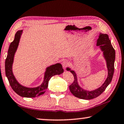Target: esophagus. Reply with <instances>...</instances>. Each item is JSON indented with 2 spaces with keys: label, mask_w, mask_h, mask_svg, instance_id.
Here are the masks:
<instances>
[{
  "label": "esophagus",
  "mask_w": 124,
  "mask_h": 124,
  "mask_svg": "<svg viewBox=\"0 0 124 124\" xmlns=\"http://www.w3.org/2000/svg\"><path fill=\"white\" fill-rule=\"evenodd\" d=\"M62 64L63 67V68L66 69V68H67V67H68V66L69 65V63H68V61H67L64 60L62 62Z\"/></svg>",
  "instance_id": "34e87169"
}]
</instances>
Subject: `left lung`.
Segmentation results:
<instances>
[{
    "instance_id": "left-lung-1",
    "label": "left lung",
    "mask_w": 124,
    "mask_h": 124,
    "mask_svg": "<svg viewBox=\"0 0 124 124\" xmlns=\"http://www.w3.org/2000/svg\"><path fill=\"white\" fill-rule=\"evenodd\" d=\"M97 46H100L107 61L108 75L106 80L101 86L95 90L88 91L83 90L79 86L77 81V78L75 73L67 68V70H70L74 78L73 83L70 85V90L73 95L78 98L84 100H91L99 96L104 91L112 81L114 71V61L115 58V52L113 46L111 44L108 35L106 34H100L99 38L97 40Z\"/></svg>"
}]
</instances>
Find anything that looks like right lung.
Segmentation results:
<instances>
[{"mask_svg":"<svg viewBox=\"0 0 124 124\" xmlns=\"http://www.w3.org/2000/svg\"><path fill=\"white\" fill-rule=\"evenodd\" d=\"M22 31H18L15 35L14 41L10 44L8 50V55L5 60V68L6 76L12 90L18 95L23 97L32 98L43 95L45 93L48 86V83L51 78L55 75H59L63 72L62 65L57 63L47 67L45 73L44 80L43 83L39 86L34 88H28L24 87L17 82L12 73V66L13 63L15 53L18 47Z\"/></svg>","mask_w":124,"mask_h":124,"instance_id":"1","label":"right lung"}]
</instances>
